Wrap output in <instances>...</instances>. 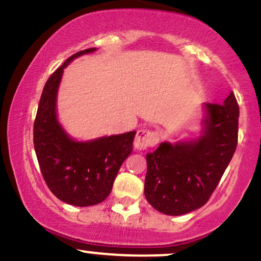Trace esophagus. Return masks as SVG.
Returning a JSON list of instances; mask_svg holds the SVG:
<instances>
[{"mask_svg": "<svg viewBox=\"0 0 261 261\" xmlns=\"http://www.w3.org/2000/svg\"><path fill=\"white\" fill-rule=\"evenodd\" d=\"M160 135L157 131L147 130V128H140L137 131L134 146L136 150H146L148 147H153L159 144Z\"/></svg>", "mask_w": 261, "mask_h": 261, "instance_id": "obj_1", "label": "esophagus"}]
</instances>
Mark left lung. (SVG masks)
Returning <instances> with one entry per match:
<instances>
[{
  "label": "left lung",
  "mask_w": 261,
  "mask_h": 261,
  "mask_svg": "<svg viewBox=\"0 0 261 261\" xmlns=\"http://www.w3.org/2000/svg\"><path fill=\"white\" fill-rule=\"evenodd\" d=\"M204 109L198 139L162 142L146 154L145 197L167 216H182L204 205L236 152L239 107L233 91L223 104L207 102Z\"/></svg>",
  "instance_id": "8db88e82"
}]
</instances>
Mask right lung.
Masks as SVG:
<instances>
[{"label": "right lung", "instance_id": "right-lung-1", "mask_svg": "<svg viewBox=\"0 0 261 261\" xmlns=\"http://www.w3.org/2000/svg\"><path fill=\"white\" fill-rule=\"evenodd\" d=\"M69 57L48 78L39 100L33 126V144L41 172L48 188L58 199L76 207L101 203L110 194L116 174L133 152L136 131L79 142L69 137L57 119V93Z\"/></svg>", "mask_w": 261, "mask_h": 261}]
</instances>
